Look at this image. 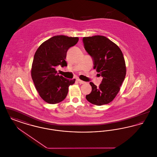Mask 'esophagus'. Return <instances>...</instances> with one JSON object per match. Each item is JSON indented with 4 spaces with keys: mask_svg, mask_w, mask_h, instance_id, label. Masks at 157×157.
Listing matches in <instances>:
<instances>
[{
    "mask_svg": "<svg viewBox=\"0 0 157 157\" xmlns=\"http://www.w3.org/2000/svg\"><path fill=\"white\" fill-rule=\"evenodd\" d=\"M77 80H78V82H79L80 84H84V83H85V82L81 80V79H78Z\"/></svg>",
    "mask_w": 157,
    "mask_h": 157,
    "instance_id": "obj_1",
    "label": "esophagus"
}]
</instances>
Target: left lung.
I'll use <instances>...</instances> for the list:
<instances>
[{"mask_svg": "<svg viewBox=\"0 0 157 157\" xmlns=\"http://www.w3.org/2000/svg\"><path fill=\"white\" fill-rule=\"evenodd\" d=\"M83 42L93 58L94 69L103 77L98 87L90 82L92 91L86 98L92 104H108L117 96L125 78L127 69L123 53L118 45L103 36L84 37Z\"/></svg>", "mask_w": 157, "mask_h": 157, "instance_id": "1", "label": "left lung"}]
</instances>
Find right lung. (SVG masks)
<instances>
[{
	"label": "right lung",
	"instance_id": "right-lung-1",
	"mask_svg": "<svg viewBox=\"0 0 157 157\" xmlns=\"http://www.w3.org/2000/svg\"><path fill=\"white\" fill-rule=\"evenodd\" d=\"M78 37L57 35L43 42L35 53L31 76L41 98L51 104L59 103L67 96L69 86L75 79L69 80L58 75L56 67L67 66V50L77 44Z\"/></svg>",
	"mask_w": 157,
	"mask_h": 157
}]
</instances>
